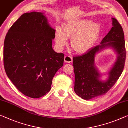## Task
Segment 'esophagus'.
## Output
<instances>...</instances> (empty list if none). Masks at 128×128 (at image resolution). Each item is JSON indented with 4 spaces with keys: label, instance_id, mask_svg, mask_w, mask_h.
I'll return each instance as SVG.
<instances>
[{
    "label": "esophagus",
    "instance_id": "obj_1",
    "mask_svg": "<svg viewBox=\"0 0 128 128\" xmlns=\"http://www.w3.org/2000/svg\"><path fill=\"white\" fill-rule=\"evenodd\" d=\"M72 59L70 56H65V57H64V62L66 63H69L70 64V63L72 62Z\"/></svg>",
    "mask_w": 128,
    "mask_h": 128
}]
</instances>
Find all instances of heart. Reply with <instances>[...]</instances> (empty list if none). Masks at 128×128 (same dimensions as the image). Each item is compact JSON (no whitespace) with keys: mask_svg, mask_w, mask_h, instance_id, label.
<instances>
[{"mask_svg":"<svg viewBox=\"0 0 128 128\" xmlns=\"http://www.w3.org/2000/svg\"><path fill=\"white\" fill-rule=\"evenodd\" d=\"M101 32V26L93 20H71L64 24V30L60 28L56 29L55 41L57 48L62 49L67 44L68 38H72L71 46L73 50L78 54H84L92 48Z\"/></svg>","mask_w":128,"mask_h":128,"instance_id":"1","label":"heart"}]
</instances>
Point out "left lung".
Here are the masks:
<instances>
[{"label":"left lung","mask_w":128,"mask_h":128,"mask_svg":"<svg viewBox=\"0 0 128 128\" xmlns=\"http://www.w3.org/2000/svg\"><path fill=\"white\" fill-rule=\"evenodd\" d=\"M113 19V27L103 39L101 45L92 48L82 56H74L73 64L75 74V93L82 99L89 100L105 95L114 85L124 68L126 48L124 33L122 27L115 18ZM106 47H112L118 54V60L109 73L106 82L100 81V76L94 66L96 53Z\"/></svg>","instance_id":"8db88e82"}]
</instances>
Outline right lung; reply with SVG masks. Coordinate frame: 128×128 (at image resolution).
<instances>
[{
	"mask_svg": "<svg viewBox=\"0 0 128 128\" xmlns=\"http://www.w3.org/2000/svg\"><path fill=\"white\" fill-rule=\"evenodd\" d=\"M56 30L43 13H25L5 38L4 66L8 77L22 93L39 98L48 93L52 79L64 65V56L52 48Z\"/></svg>",
	"mask_w": 128,
	"mask_h": 128,
	"instance_id": "add662e5",
	"label": "right lung"
}]
</instances>
